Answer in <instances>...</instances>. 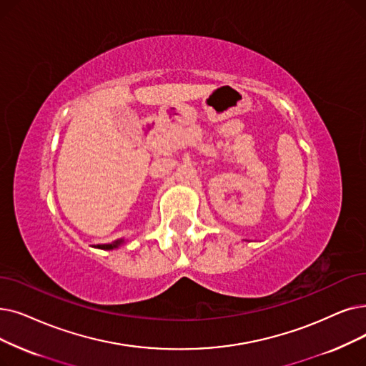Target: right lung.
Here are the masks:
<instances>
[{
    "label": "right lung",
    "instance_id": "add662e5",
    "mask_svg": "<svg viewBox=\"0 0 366 366\" xmlns=\"http://www.w3.org/2000/svg\"><path fill=\"white\" fill-rule=\"evenodd\" d=\"M124 244V239H119V241H115L114 244H104V245H99L97 248H100V249H115V248H118L119 245H122Z\"/></svg>",
    "mask_w": 366,
    "mask_h": 366
}]
</instances>
